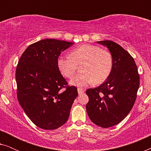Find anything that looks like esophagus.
<instances>
[{
  "instance_id": "obj_1",
  "label": "esophagus",
  "mask_w": 151,
  "mask_h": 151,
  "mask_svg": "<svg viewBox=\"0 0 151 151\" xmlns=\"http://www.w3.org/2000/svg\"><path fill=\"white\" fill-rule=\"evenodd\" d=\"M85 91V90L84 89V88H78V94H82L83 93H84Z\"/></svg>"
}]
</instances>
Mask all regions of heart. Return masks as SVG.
Instances as JSON below:
<instances>
[{
    "label": "heart",
    "instance_id": "obj_1",
    "mask_svg": "<svg viewBox=\"0 0 151 151\" xmlns=\"http://www.w3.org/2000/svg\"><path fill=\"white\" fill-rule=\"evenodd\" d=\"M81 65L82 73L72 78L70 83L74 86H85L95 82L100 84L109 77L113 69L112 55L109 51L93 45L84 44L73 49L70 56L58 58L57 67L66 78L74 76L78 65Z\"/></svg>",
    "mask_w": 151,
    "mask_h": 151
}]
</instances>
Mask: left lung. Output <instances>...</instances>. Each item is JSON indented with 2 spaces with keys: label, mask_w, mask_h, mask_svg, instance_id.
Instances as JSON below:
<instances>
[{
  "label": "left lung",
  "mask_w": 151,
  "mask_h": 151,
  "mask_svg": "<svg viewBox=\"0 0 151 151\" xmlns=\"http://www.w3.org/2000/svg\"><path fill=\"white\" fill-rule=\"evenodd\" d=\"M109 49L113 58L112 71L104 83L88 88L86 112L95 124L109 128L127 117L135 104L139 75L133 58L120 45L111 40L98 41Z\"/></svg>",
  "instance_id": "left-lung-1"
}]
</instances>
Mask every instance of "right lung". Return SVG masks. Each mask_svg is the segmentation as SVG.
<instances>
[{
    "mask_svg": "<svg viewBox=\"0 0 151 151\" xmlns=\"http://www.w3.org/2000/svg\"><path fill=\"white\" fill-rule=\"evenodd\" d=\"M73 42L45 39L29 45L16 70L17 98L27 115L40 129L54 130L67 122L77 88L67 82L57 67L61 53ZM65 88L62 92L61 89Z\"/></svg>",
    "mask_w": 151,
    "mask_h": 151,
    "instance_id": "add662e5",
    "label": "right lung"
}]
</instances>
